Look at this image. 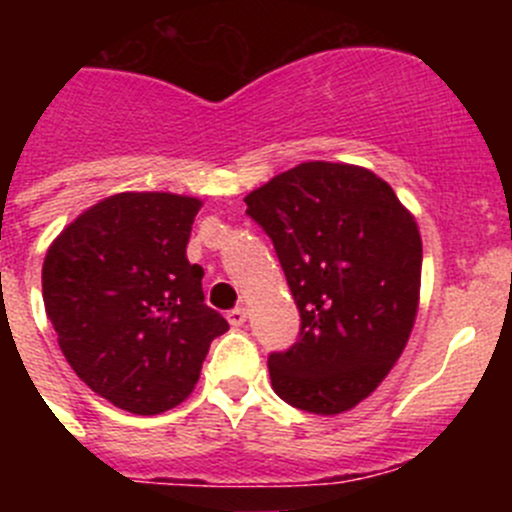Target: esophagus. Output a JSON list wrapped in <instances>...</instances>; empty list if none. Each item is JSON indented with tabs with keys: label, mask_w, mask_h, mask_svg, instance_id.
I'll return each mask as SVG.
<instances>
[{
	"label": "esophagus",
	"mask_w": 512,
	"mask_h": 512,
	"mask_svg": "<svg viewBox=\"0 0 512 512\" xmlns=\"http://www.w3.org/2000/svg\"><path fill=\"white\" fill-rule=\"evenodd\" d=\"M227 322H230L232 327H242V324L247 322V309L245 307H235L232 312H227Z\"/></svg>",
	"instance_id": "1"
}]
</instances>
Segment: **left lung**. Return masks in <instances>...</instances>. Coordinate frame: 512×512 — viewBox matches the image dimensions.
Returning <instances> with one entry per match:
<instances>
[{"mask_svg":"<svg viewBox=\"0 0 512 512\" xmlns=\"http://www.w3.org/2000/svg\"><path fill=\"white\" fill-rule=\"evenodd\" d=\"M275 242L302 327L270 354L272 389L294 409L337 416L386 379L414 329L421 294L416 218L361 165L309 160L245 198Z\"/></svg>","mask_w":512,"mask_h":512,"instance_id":"8db88e82","label":"left lung"}]
</instances>
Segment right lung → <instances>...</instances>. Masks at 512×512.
Returning a JSON list of instances; mask_svg holds the SVG:
<instances>
[{
    "label": "right lung",
    "mask_w": 512,
    "mask_h": 512,
    "mask_svg": "<svg viewBox=\"0 0 512 512\" xmlns=\"http://www.w3.org/2000/svg\"><path fill=\"white\" fill-rule=\"evenodd\" d=\"M203 200L116 193L59 232L41 267L46 317L71 369L136 416L193 394L227 322L205 304L203 267L185 247Z\"/></svg>",
    "instance_id": "obj_1"
}]
</instances>
